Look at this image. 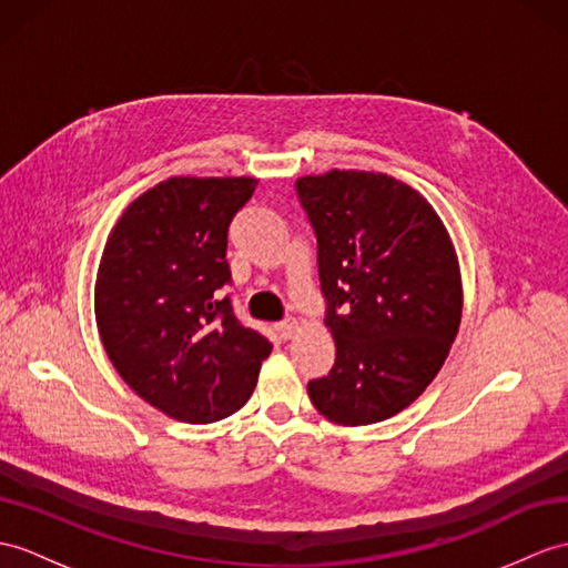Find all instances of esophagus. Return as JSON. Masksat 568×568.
I'll list each match as a JSON object with an SVG mask.
<instances>
[{"label":"esophagus","mask_w":568,"mask_h":568,"mask_svg":"<svg viewBox=\"0 0 568 568\" xmlns=\"http://www.w3.org/2000/svg\"><path fill=\"white\" fill-rule=\"evenodd\" d=\"M297 332H300V322H297V320H285V322L278 324V334H281L285 341L293 338Z\"/></svg>","instance_id":"34e87169"}]
</instances>
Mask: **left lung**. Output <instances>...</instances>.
I'll return each mask as SVG.
<instances>
[{
  "mask_svg": "<svg viewBox=\"0 0 568 568\" xmlns=\"http://www.w3.org/2000/svg\"><path fill=\"white\" fill-rule=\"evenodd\" d=\"M295 186L336 344L310 399L332 424L371 426L416 402L450 353L463 320L455 246L426 197L394 176L332 169Z\"/></svg>",
  "mask_w": 568,
  "mask_h": 568,
  "instance_id": "left-lung-1",
  "label": "left lung"
}]
</instances>
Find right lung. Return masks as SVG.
Masks as SVG:
<instances>
[{"label": "right lung", "mask_w": 568, "mask_h": 568, "mask_svg": "<svg viewBox=\"0 0 568 568\" xmlns=\"http://www.w3.org/2000/svg\"><path fill=\"white\" fill-rule=\"evenodd\" d=\"M252 176H171L138 195L105 240L94 312L113 367L150 406L213 424L246 404L271 344L232 312L227 230Z\"/></svg>", "instance_id": "add662e5"}]
</instances>
